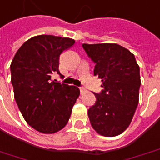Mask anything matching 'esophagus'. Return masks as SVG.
Here are the masks:
<instances>
[{"mask_svg":"<svg viewBox=\"0 0 160 160\" xmlns=\"http://www.w3.org/2000/svg\"><path fill=\"white\" fill-rule=\"evenodd\" d=\"M80 93L82 94L83 92H85V91H86V89H85L83 87H81V88H80Z\"/></svg>","mask_w":160,"mask_h":160,"instance_id":"obj_1","label":"esophagus"}]
</instances>
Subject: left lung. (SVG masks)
I'll return each mask as SVG.
<instances>
[{
  "label": "left lung",
  "instance_id": "obj_1",
  "mask_svg": "<svg viewBox=\"0 0 160 160\" xmlns=\"http://www.w3.org/2000/svg\"><path fill=\"white\" fill-rule=\"evenodd\" d=\"M94 64V74L102 80L101 93L88 109L94 130L105 137H115L129 127L138 104L140 69L135 56L117 43H83Z\"/></svg>",
  "mask_w": 160,
  "mask_h": 160
}]
</instances>
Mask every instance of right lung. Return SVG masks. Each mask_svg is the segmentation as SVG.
Returning <instances> with one entry per match:
<instances>
[{
  "mask_svg": "<svg viewBox=\"0 0 160 160\" xmlns=\"http://www.w3.org/2000/svg\"><path fill=\"white\" fill-rule=\"evenodd\" d=\"M75 43L73 39L40 35L21 46L10 65L16 104L27 123L45 134L62 130L80 95L75 86L52 81L58 70L59 56Z\"/></svg>",
  "mask_w": 160,
  "mask_h": 160,
  "instance_id": "right-lung-1",
  "label": "right lung"
}]
</instances>
